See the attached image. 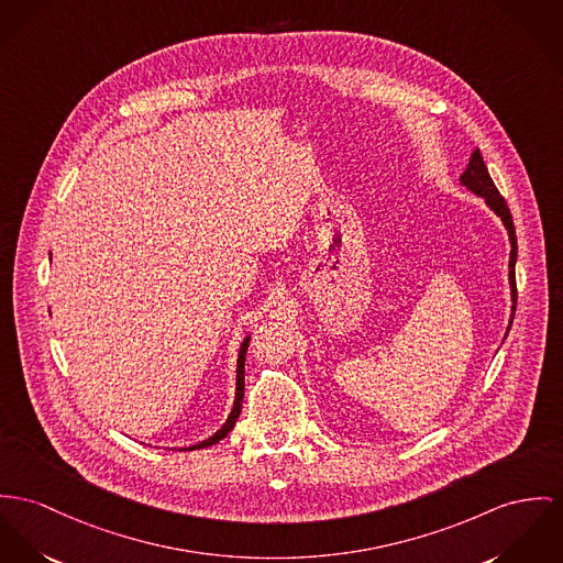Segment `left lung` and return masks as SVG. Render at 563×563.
I'll return each instance as SVG.
<instances>
[{"label": "left lung", "mask_w": 563, "mask_h": 563, "mask_svg": "<svg viewBox=\"0 0 563 563\" xmlns=\"http://www.w3.org/2000/svg\"><path fill=\"white\" fill-rule=\"evenodd\" d=\"M461 181H463L470 190H474L477 197H484L486 203L490 206V210H495V212L501 217L506 229H508L510 244H512V253H510V285H512V298H515V302H517V276H515V265H517V231H515V222H512L510 208L506 206V199L499 195L497 186L493 184V179H490V175H488V169H486V165H484V161H482L479 150H476V152L472 154V161H470L465 174L461 175ZM512 308H517V303H515ZM512 319H515V317H512ZM508 330H510V328H508Z\"/></svg>", "instance_id": "left-lung-1"}]
</instances>
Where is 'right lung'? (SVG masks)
I'll return each mask as SVG.
<instances>
[{
  "label": "right lung",
  "mask_w": 563,
  "mask_h": 563,
  "mask_svg": "<svg viewBox=\"0 0 563 563\" xmlns=\"http://www.w3.org/2000/svg\"><path fill=\"white\" fill-rule=\"evenodd\" d=\"M249 341H251V339H246V341L242 343L240 355H238V384H235V405H233V409H231V416L227 418V422L222 424V429H220L217 434H212L210 439H206V441H201V443L192 445L190 450H199V448H208V445H214V443H218L220 439H224L227 434L231 433V429L235 427V420H238V416H240V411H242V400H244V360H246V349H249Z\"/></svg>",
  "instance_id": "obj_1"
}]
</instances>
